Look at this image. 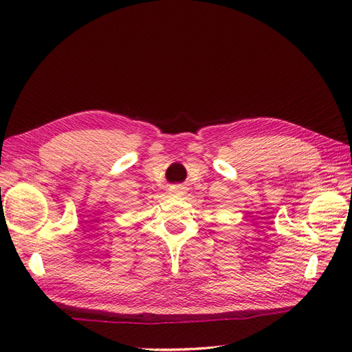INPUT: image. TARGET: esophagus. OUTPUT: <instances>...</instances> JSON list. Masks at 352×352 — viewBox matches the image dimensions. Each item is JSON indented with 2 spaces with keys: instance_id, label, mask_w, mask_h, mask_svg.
Here are the masks:
<instances>
[{
  "instance_id": "obj_1",
  "label": "esophagus",
  "mask_w": 352,
  "mask_h": 352,
  "mask_svg": "<svg viewBox=\"0 0 352 352\" xmlns=\"http://www.w3.org/2000/svg\"><path fill=\"white\" fill-rule=\"evenodd\" d=\"M168 190H169L170 195H182L184 188H183L182 184H174V186H170V188H169Z\"/></svg>"
}]
</instances>
